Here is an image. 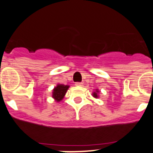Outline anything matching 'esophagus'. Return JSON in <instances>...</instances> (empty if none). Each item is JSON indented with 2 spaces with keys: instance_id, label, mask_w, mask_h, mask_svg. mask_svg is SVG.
<instances>
[{
  "instance_id": "esophagus-1",
  "label": "esophagus",
  "mask_w": 153,
  "mask_h": 153,
  "mask_svg": "<svg viewBox=\"0 0 153 153\" xmlns=\"http://www.w3.org/2000/svg\"><path fill=\"white\" fill-rule=\"evenodd\" d=\"M82 85L83 84L82 83V82H76L75 85H76V86H82Z\"/></svg>"
}]
</instances>
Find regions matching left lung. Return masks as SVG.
Returning <instances> with one entry per match:
<instances>
[{"label": "left lung", "instance_id": "left-lung-1", "mask_svg": "<svg viewBox=\"0 0 153 153\" xmlns=\"http://www.w3.org/2000/svg\"><path fill=\"white\" fill-rule=\"evenodd\" d=\"M99 92H100L99 90L96 89L95 91L92 92V96L94 97V98H98V97H99Z\"/></svg>", "mask_w": 153, "mask_h": 153}]
</instances>
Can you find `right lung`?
Returning a JSON list of instances; mask_svg holds the SVG:
<instances>
[{
  "instance_id": "obj_1",
  "label": "right lung",
  "mask_w": 153,
  "mask_h": 153,
  "mask_svg": "<svg viewBox=\"0 0 153 153\" xmlns=\"http://www.w3.org/2000/svg\"><path fill=\"white\" fill-rule=\"evenodd\" d=\"M70 85H64V84H57L55 88L52 90V98L56 102H59L65 97Z\"/></svg>"
}]
</instances>
